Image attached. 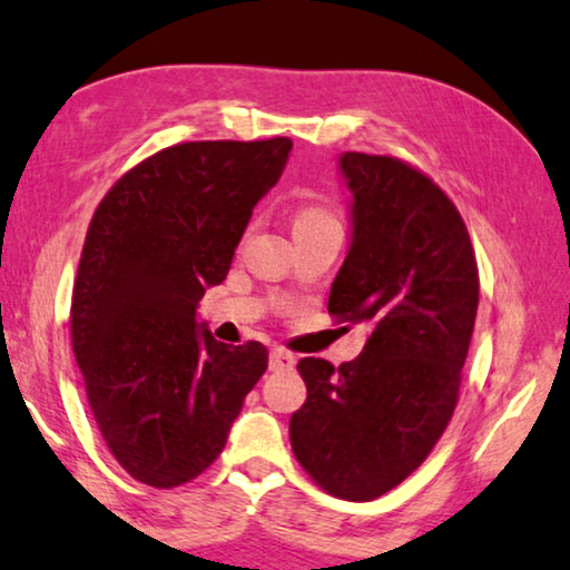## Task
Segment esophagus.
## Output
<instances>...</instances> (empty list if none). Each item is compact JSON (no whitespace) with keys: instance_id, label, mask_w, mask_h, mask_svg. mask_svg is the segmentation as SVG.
Segmentation results:
<instances>
[{"instance_id":"34e87169","label":"esophagus","mask_w":570,"mask_h":570,"mask_svg":"<svg viewBox=\"0 0 570 570\" xmlns=\"http://www.w3.org/2000/svg\"><path fill=\"white\" fill-rule=\"evenodd\" d=\"M293 367H295V357L291 353L283 351V347H273V351H269V371L283 373V371H293Z\"/></svg>"}]
</instances>
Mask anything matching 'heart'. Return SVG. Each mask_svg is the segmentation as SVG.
Segmentation results:
<instances>
[{
    "instance_id": "b5f03b06",
    "label": "heart",
    "mask_w": 570,
    "mask_h": 570,
    "mask_svg": "<svg viewBox=\"0 0 570 570\" xmlns=\"http://www.w3.org/2000/svg\"><path fill=\"white\" fill-rule=\"evenodd\" d=\"M325 225H337V219L321 207H305L295 219V227H325Z\"/></svg>"
}]
</instances>
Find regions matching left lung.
<instances>
[{
    "label": "left lung",
    "instance_id": "1",
    "mask_svg": "<svg viewBox=\"0 0 570 570\" xmlns=\"http://www.w3.org/2000/svg\"><path fill=\"white\" fill-rule=\"evenodd\" d=\"M351 249L327 313L371 325L363 353L335 367L297 363L307 401L291 443L307 475L345 501L393 491L451 423L478 313V265L461 213L421 169L345 153Z\"/></svg>",
    "mask_w": 570,
    "mask_h": 570
}]
</instances>
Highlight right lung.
<instances>
[{
	"label": "right lung",
	"mask_w": 570,
	"mask_h": 570,
	"mask_svg": "<svg viewBox=\"0 0 570 570\" xmlns=\"http://www.w3.org/2000/svg\"><path fill=\"white\" fill-rule=\"evenodd\" d=\"M293 142H179L129 169L95 209L72 293V347L109 453L135 481L175 488L215 463L263 343L225 345L197 321L227 277L253 207Z\"/></svg>",
	"instance_id": "obj_1"
}]
</instances>
